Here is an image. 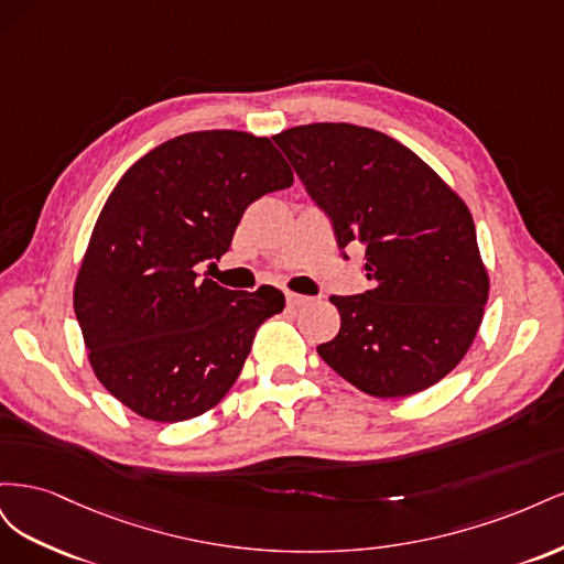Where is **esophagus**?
Masks as SVG:
<instances>
[{
    "label": "esophagus",
    "instance_id": "1",
    "mask_svg": "<svg viewBox=\"0 0 564 564\" xmlns=\"http://www.w3.org/2000/svg\"><path fill=\"white\" fill-rule=\"evenodd\" d=\"M313 299L311 296H303V294H296V292H286V305L289 308H301V305L311 303Z\"/></svg>",
    "mask_w": 564,
    "mask_h": 564
}]
</instances>
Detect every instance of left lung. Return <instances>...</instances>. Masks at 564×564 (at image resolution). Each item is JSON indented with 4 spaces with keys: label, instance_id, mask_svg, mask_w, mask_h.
<instances>
[{
    "label": "left lung",
    "instance_id": "8db88e82",
    "mask_svg": "<svg viewBox=\"0 0 564 564\" xmlns=\"http://www.w3.org/2000/svg\"><path fill=\"white\" fill-rule=\"evenodd\" d=\"M272 141L332 218L338 249L362 247L371 289L332 296L340 329L317 352L373 398H406L464 360L489 296L473 216L416 152L346 122Z\"/></svg>",
    "mask_w": 564,
    "mask_h": 564
}]
</instances>
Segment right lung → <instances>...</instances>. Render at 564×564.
I'll list each match as a JSON object with an SVG mask.
<instances>
[{"label":"right lung","mask_w":564,"mask_h":564,"mask_svg":"<svg viewBox=\"0 0 564 564\" xmlns=\"http://www.w3.org/2000/svg\"><path fill=\"white\" fill-rule=\"evenodd\" d=\"M292 183L270 139L230 129L176 135L119 178L75 282L84 346L112 398L160 423L226 398L284 294L232 292L197 280V265L228 251L251 202Z\"/></svg>","instance_id":"1"}]
</instances>
